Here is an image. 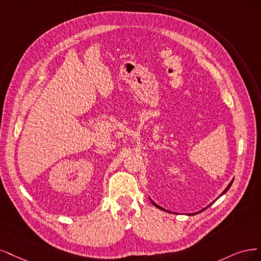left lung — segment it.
I'll use <instances>...</instances> for the list:
<instances>
[{"label":"left lung","instance_id":"left-lung-1","mask_svg":"<svg viewBox=\"0 0 261 261\" xmlns=\"http://www.w3.org/2000/svg\"><path fill=\"white\" fill-rule=\"evenodd\" d=\"M232 183H233V180H232V181H231V182H230V184H229V186H228V187H226V189H225V190H224V191H223V193H222V194H221V195H223V194H224V193H225V192H226V191H228V190H229V189H230V187H231V186H232ZM221 195H220V196H221ZM152 203H153V205H154V206H155V207H157V208H159V209H162V210H166V209H164V208H163V207H161V206H158V205H157V204H155V203H154V201H153V200H152ZM210 205H212V204H210ZM210 205H209V206H210ZM207 207H208V206H207ZM207 207H206V208H207Z\"/></svg>","mask_w":261,"mask_h":261}]
</instances>
